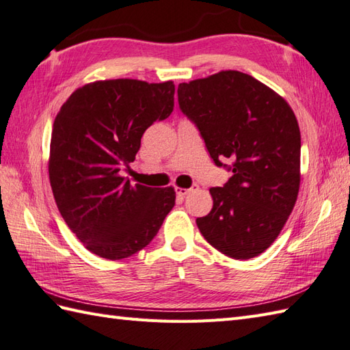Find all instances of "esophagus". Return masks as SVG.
<instances>
[{"mask_svg":"<svg viewBox=\"0 0 350 350\" xmlns=\"http://www.w3.org/2000/svg\"><path fill=\"white\" fill-rule=\"evenodd\" d=\"M196 189H198V185H193V187H190V189H181V187H176V189H175V191H176V195H178V196L184 198V196H187L189 193H191L193 190H196Z\"/></svg>","mask_w":350,"mask_h":350,"instance_id":"34e87169","label":"esophagus"}]
</instances>
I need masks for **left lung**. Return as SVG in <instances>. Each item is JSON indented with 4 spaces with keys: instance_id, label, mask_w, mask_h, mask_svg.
<instances>
[{
    "instance_id": "left-lung-1",
    "label": "left lung",
    "mask_w": 350,
    "mask_h": 350,
    "mask_svg": "<svg viewBox=\"0 0 350 350\" xmlns=\"http://www.w3.org/2000/svg\"><path fill=\"white\" fill-rule=\"evenodd\" d=\"M178 103L215 165L232 172L223 187L209 189L214 205L196 219L200 234L229 258H256L274 243L298 198L297 116L275 91L237 70L180 83Z\"/></svg>"
}]
</instances>
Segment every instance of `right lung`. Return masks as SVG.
Returning a JSON list of instances; mask_svg holds the SVG:
<instances>
[{
  "mask_svg": "<svg viewBox=\"0 0 350 350\" xmlns=\"http://www.w3.org/2000/svg\"><path fill=\"white\" fill-rule=\"evenodd\" d=\"M172 81H97L77 88L53 121L49 180L70 230L100 258L120 260L157 235L175 205L174 187L131 185L120 175L141 137L174 111Z\"/></svg>",
  "mask_w": 350,
  "mask_h": 350,
  "instance_id": "1",
  "label": "right lung"
}]
</instances>
